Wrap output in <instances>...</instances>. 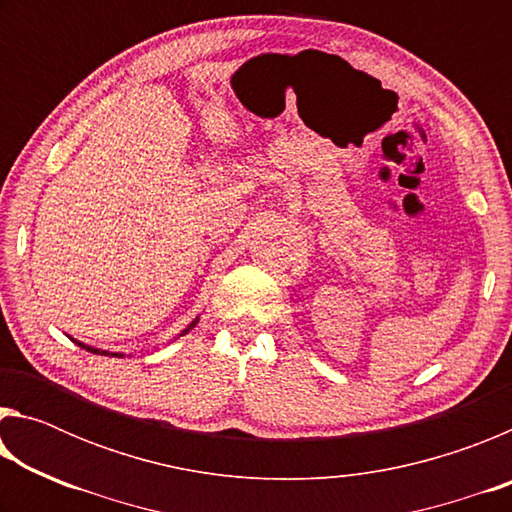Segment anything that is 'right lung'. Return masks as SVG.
Instances as JSON below:
<instances>
[{
	"label": "right lung",
	"mask_w": 512,
	"mask_h": 512,
	"mask_svg": "<svg viewBox=\"0 0 512 512\" xmlns=\"http://www.w3.org/2000/svg\"><path fill=\"white\" fill-rule=\"evenodd\" d=\"M81 345V343H79ZM81 348H85L88 352H99V350H94V348H88V345H81ZM103 354H108V352H103ZM115 357H121V354H115Z\"/></svg>",
	"instance_id": "right-lung-1"
}]
</instances>
